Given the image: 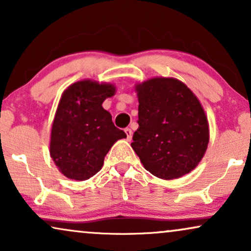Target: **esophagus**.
I'll use <instances>...</instances> for the list:
<instances>
[{"mask_svg": "<svg viewBox=\"0 0 251 251\" xmlns=\"http://www.w3.org/2000/svg\"><path fill=\"white\" fill-rule=\"evenodd\" d=\"M125 132L126 135V139L128 140H131V137H132V130L130 128H126L125 129Z\"/></svg>", "mask_w": 251, "mask_h": 251, "instance_id": "34e87169", "label": "esophagus"}]
</instances>
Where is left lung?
I'll use <instances>...</instances> for the list:
<instances>
[{
  "label": "left lung",
  "instance_id": "1",
  "mask_svg": "<svg viewBox=\"0 0 251 251\" xmlns=\"http://www.w3.org/2000/svg\"><path fill=\"white\" fill-rule=\"evenodd\" d=\"M138 129L131 146L144 168L162 179L193 170L209 143L208 120L193 92L176 78L138 84Z\"/></svg>",
  "mask_w": 251,
  "mask_h": 251
}]
</instances>
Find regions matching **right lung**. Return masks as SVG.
Returning a JSON list of instances; mask_svg holds the SVG:
<instances>
[{"label": "right lung", "mask_w": 251, "mask_h": 251, "mask_svg": "<svg viewBox=\"0 0 251 251\" xmlns=\"http://www.w3.org/2000/svg\"><path fill=\"white\" fill-rule=\"evenodd\" d=\"M112 84L84 80L64 91L51 130L50 155L67 178L85 180L101 169L116 140L126 138L101 104L112 97Z\"/></svg>", "instance_id": "right-lung-1"}]
</instances>
